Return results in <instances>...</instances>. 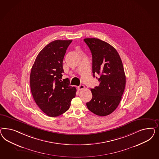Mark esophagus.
<instances>
[{
	"mask_svg": "<svg viewBox=\"0 0 159 159\" xmlns=\"http://www.w3.org/2000/svg\"><path fill=\"white\" fill-rule=\"evenodd\" d=\"M77 89L79 90H82L83 89H84V86L83 84H80L79 86L77 87Z\"/></svg>",
	"mask_w": 159,
	"mask_h": 159,
	"instance_id": "34e87169",
	"label": "esophagus"
}]
</instances>
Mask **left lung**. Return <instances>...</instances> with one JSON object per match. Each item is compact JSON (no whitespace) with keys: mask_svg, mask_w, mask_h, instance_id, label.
<instances>
[{"mask_svg":"<svg viewBox=\"0 0 159 159\" xmlns=\"http://www.w3.org/2000/svg\"><path fill=\"white\" fill-rule=\"evenodd\" d=\"M84 41L92 52L93 77L100 75V84L91 89L93 97L86 106L97 116H108L119 105L125 90L126 77L122 62L110 44L98 39Z\"/></svg>","mask_w":159,"mask_h":159,"instance_id":"obj_1","label":"left lung"}]
</instances>
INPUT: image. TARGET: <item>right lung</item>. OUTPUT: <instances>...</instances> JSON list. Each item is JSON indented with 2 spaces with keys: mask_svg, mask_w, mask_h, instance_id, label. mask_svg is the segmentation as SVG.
Wrapping results in <instances>:
<instances>
[{
  "mask_svg": "<svg viewBox=\"0 0 159 159\" xmlns=\"http://www.w3.org/2000/svg\"><path fill=\"white\" fill-rule=\"evenodd\" d=\"M72 40H55L38 54L30 73V87L34 101L43 112L58 116L68 110L76 89L68 78L62 80L63 60Z\"/></svg>",
  "mask_w": 159,
  "mask_h": 159,
  "instance_id": "add662e5",
  "label": "right lung"
}]
</instances>
